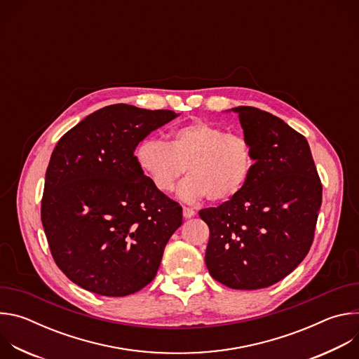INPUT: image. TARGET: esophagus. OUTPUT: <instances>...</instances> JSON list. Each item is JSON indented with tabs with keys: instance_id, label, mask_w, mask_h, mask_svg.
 Segmentation results:
<instances>
[{
	"instance_id": "obj_1",
	"label": "esophagus",
	"mask_w": 359,
	"mask_h": 359,
	"mask_svg": "<svg viewBox=\"0 0 359 359\" xmlns=\"http://www.w3.org/2000/svg\"><path fill=\"white\" fill-rule=\"evenodd\" d=\"M196 215V212L191 208H183V217L184 219H191Z\"/></svg>"
}]
</instances>
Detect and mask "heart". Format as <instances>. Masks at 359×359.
<instances>
[{
  "label": "heart",
  "instance_id": "b5f03b06",
  "mask_svg": "<svg viewBox=\"0 0 359 359\" xmlns=\"http://www.w3.org/2000/svg\"><path fill=\"white\" fill-rule=\"evenodd\" d=\"M135 156L151 186L165 194L173 191L186 168L189 177L177 194L189 203L204 197L213 201L234 198L254 168L252 144L244 135L206 121H191L170 130L166 143L144 139Z\"/></svg>",
  "mask_w": 359,
  "mask_h": 359
}]
</instances>
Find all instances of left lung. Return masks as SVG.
Wrapping results in <instances>:
<instances>
[{"label": "left lung", "instance_id": "left-lung-1", "mask_svg": "<svg viewBox=\"0 0 359 359\" xmlns=\"http://www.w3.org/2000/svg\"><path fill=\"white\" fill-rule=\"evenodd\" d=\"M254 150L243 191L198 212L209 226L206 266L234 290H259L287 277L314 240L323 184L306 139L283 119L252 107L233 108Z\"/></svg>", "mask_w": 359, "mask_h": 359}]
</instances>
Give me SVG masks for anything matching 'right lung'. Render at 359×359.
<instances>
[{
    "instance_id": "add662e5",
    "label": "right lung",
    "mask_w": 359,
    "mask_h": 359,
    "mask_svg": "<svg viewBox=\"0 0 359 359\" xmlns=\"http://www.w3.org/2000/svg\"><path fill=\"white\" fill-rule=\"evenodd\" d=\"M176 116L109 105L57 143L41 220L57 266L79 287L125 297L155 278L169 238L182 226V206L151 186L135 149Z\"/></svg>"
}]
</instances>
